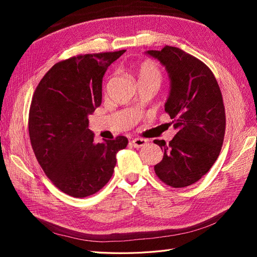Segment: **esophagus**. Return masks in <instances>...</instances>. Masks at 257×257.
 <instances>
[{
    "instance_id": "1",
    "label": "esophagus",
    "mask_w": 257,
    "mask_h": 257,
    "mask_svg": "<svg viewBox=\"0 0 257 257\" xmlns=\"http://www.w3.org/2000/svg\"><path fill=\"white\" fill-rule=\"evenodd\" d=\"M147 141L146 139H143V138H136L132 141V145L135 147V148H141V147H145L147 145Z\"/></svg>"
}]
</instances>
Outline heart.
Masks as SVG:
<instances>
[{"label":"heart","instance_id":"heart-1","mask_svg":"<svg viewBox=\"0 0 257 257\" xmlns=\"http://www.w3.org/2000/svg\"><path fill=\"white\" fill-rule=\"evenodd\" d=\"M138 80L141 79H157L160 81L161 73L157 64L152 61H145L141 63L136 70Z\"/></svg>","mask_w":257,"mask_h":257}]
</instances>
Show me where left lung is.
Instances as JSON below:
<instances>
[{
  "instance_id": "1",
  "label": "left lung",
  "mask_w": 257,
  "mask_h": 257,
  "mask_svg": "<svg viewBox=\"0 0 257 257\" xmlns=\"http://www.w3.org/2000/svg\"><path fill=\"white\" fill-rule=\"evenodd\" d=\"M165 66L170 90L165 110L177 129L169 144L154 140L163 150L156 174L172 188L195 183L220 155L225 134V110L219 84L204 63L178 47L147 51Z\"/></svg>"
}]
</instances>
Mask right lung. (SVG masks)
I'll return each instance as SVG.
<instances>
[{"mask_svg":"<svg viewBox=\"0 0 257 257\" xmlns=\"http://www.w3.org/2000/svg\"><path fill=\"white\" fill-rule=\"evenodd\" d=\"M125 51L87 54L57 63L33 96L29 133L36 159L56 187L85 198L110 180L128 139L95 143L88 116L101 103L102 77Z\"/></svg>","mask_w":257,"mask_h":257,"instance_id":"add662e5","label":"right lung"}]
</instances>
